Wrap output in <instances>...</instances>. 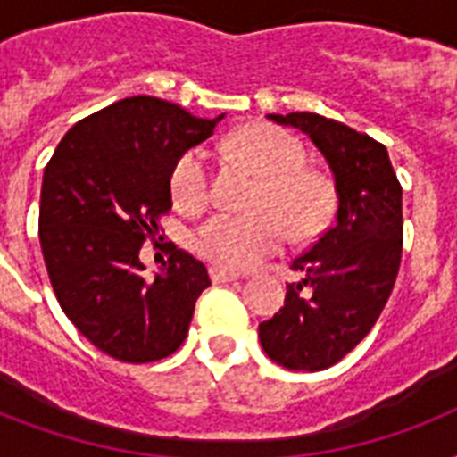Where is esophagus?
Returning a JSON list of instances; mask_svg holds the SVG:
<instances>
[{"mask_svg": "<svg viewBox=\"0 0 457 457\" xmlns=\"http://www.w3.org/2000/svg\"><path fill=\"white\" fill-rule=\"evenodd\" d=\"M211 279L215 285H222V282H235V279H239V275L232 270H222V268H211Z\"/></svg>", "mask_w": 457, "mask_h": 457, "instance_id": "1", "label": "esophagus"}]
</instances>
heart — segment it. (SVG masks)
Returning a JSON list of instances; mask_svg holds the SVG:
<instances>
[{
	"instance_id": "b5f03b06",
	"label": "heart",
	"mask_w": 457,
	"mask_h": 457,
	"mask_svg": "<svg viewBox=\"0 0 457 457\" xmlns=\"http://www.w3.org/2000/svg\"><path fill=\"white\" fill-rule=\"evenodd\" d=\"M232 156L261 178L251 206L253 213H218L196 228L194 251L222 270H251L278 253L289 239L312 237L329 213V189L320 175L303 170V149L285 130L270 125L246 128L229 142ZM172 196L196 211L208 201V161L189 149L170 172Z\"/></svg>"
}]
</instances>
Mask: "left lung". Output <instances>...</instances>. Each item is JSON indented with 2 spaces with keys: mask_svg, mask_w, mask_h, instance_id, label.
Segmentation results:
<instances>
[{
  "mask_svg": "<svg viewBox=\"0 0 457 457\" xmlns=\"http://www.w3.org/2000/svg\"><path fill=\"white\" fill-rule=\"evenodd\" d=\"M268 118L311 137L337 194L332 225L292 263L303 279L287 285L285 305L258 325L270 361L318 372L353 351L389 301L403 251V189L386 146L370 135L318 113Z\"/></svg>",
  "mask_w": 457,
  "mask_h": 457,
  "instance_id": "8db88e82",
  "label": "left lung"
}]
</instances>
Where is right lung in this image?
<instances>
[{"instance_id": "add662e5", "label": "right lung", "mask_w": 457, "mask_h": 457, "mask_svg": "<svg viewBox=\"0 0 457 457\" xmlns=\"http://www.w3.org/2000/svg\"><path fill=\"white\" fill-rule=\"evenodd\" d=\"M218 120L130 96L75 123L46 163L39 244L49 282L82 337L116 361L175 353L211 285L206 265L175 244L146 279L139 249L170 211L178 158L211 137Z\"/></svg>"}]
</instances>
